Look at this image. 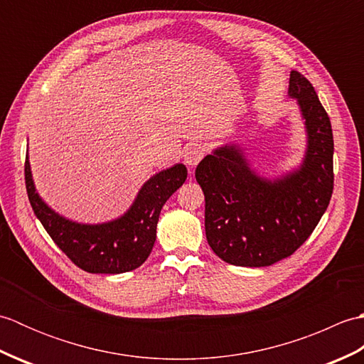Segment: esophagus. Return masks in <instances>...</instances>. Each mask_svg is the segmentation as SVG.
I'll return each instance as SVG.
<instances>
[{"label": "esophagus", "mask_w": 364, "mask_h": 364, "mask_svg": "<svg viewBox=\"0 0 364 364\" xmlns=\"http://www.w3.org/2000/svg\"><path fill=\"white\" fill-rule=\"evenodd\" d=\"M205 145L202 144H191L186 146V150H184V162L189 167H196L200 161L203 159L205 156Z\"/></svg>", "instance_id": "1"}]
</instances>
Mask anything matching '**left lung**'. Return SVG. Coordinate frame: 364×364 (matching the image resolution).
<instances>
[{
	"instance_id": "obj_1",
	"label": "left lung",
	"mask_w": 364,
	"mask_h": 364,
	"mask_svg": "<svg viewBox=\"0 0 364 364\" xmlns=\"http://www.w3.org/2000/svg\"><path fill=\"white\" fill-rule=\"evenodd\" d=\"M288 97L304 120L306 149L300 166L267 178L252 167L244 145L223 144L200 161L205 231L228 264L264 267L289 257L326 213L333 192V133L311 82L291 72Z\"/></svg>"
}]
</instances>
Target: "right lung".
<instances>
[{"label":"right lung","instance_id":"1","mask_svg":"<svg viewBox=\"0 0 364 364\" xmlns=\"http://www.w3.org/2000/svg\"><path fill=\"white\" fill-rule=\"evenodd\" d=\"M188 178L184 164L154 173L139 189L120 218L81 223L64 218L38 196L26 153L25 180L29 203L46 233L76 266L90 274H123L144 264L156 241L162 206Z\"/></svg>","mask_w":364,"mask_h":364}]
</instances>
